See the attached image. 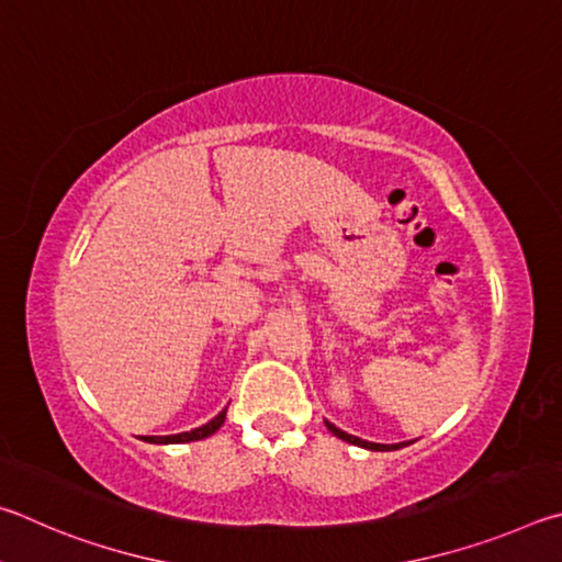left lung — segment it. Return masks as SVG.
Wrapping results in <instances>:
<instances>
[{
  "label": "left lung",
  "instance_id": "1",
  "mask_svg": "<svg viewBox=\"0 0 562 562\" xmlns=\"http://www.w3.org/2000/svg\"><path fill=\"white\" fill-rule=\"evenodd\" d=\"M326 427H328V431H333V435H336L338 439H342V441H348V445H356V447H362V449H370V451H395V449H402L405 445H375V441H366V439H358V437H352V435H348V431H342V429H338L336 425H330V422H326Z\"/></svg>",
  "mask_w": 562,
  "mask_h": 562
}]
</instances>
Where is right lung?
Wrapping results in <instances>:
<instances>
[{
	"label": "right lung",
	"instance_id": "right-lung-1",
	"mask_svg": "<svg viewBox=\"0 0 562 562\" xmlns=\"http://www.w3.org/2000/svg\"><path fill=\"white\" fill-rule=\"evenodd\" d=\"M224 419H226V409H222L214 419H210L206 425L196 427L192 431H182V435H170V437H143V441H150V445H184V441H196V439L212 437L214 431L224 425Z\"/></svg>",
	"mask_w": 562,
	"mask_h": 562
}]
</instances>
